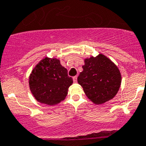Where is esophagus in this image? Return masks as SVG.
I'll use <instances>...</instances> for the list:
<instances>
[{
  "mask_svg": "<svg viewBox=\"0 0 146 146\" xmlns=\"http://www.w3.org/2000/svg\"><path fill=\"white\" fill-rule=\"evenodd\" d=\"M73 81H74V83H77V81H78V77L77 76L73 77Z\"/></svg>",
  "mask_w": 146,
  "mask_h": 146,
  "instance_id": "obj_1",
  "label": "esophagus"
}]
</instances>
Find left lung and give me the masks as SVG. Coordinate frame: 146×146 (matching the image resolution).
<instances>
[{
    "label": "left lung",
    "mask_w": 146,
    "mask_h": 146,
    "mask_svg": "<svg viewBox=\"0 0 146 146\" xmlns=\"http://www.w3.org/2000/svg\"><path fill=\"white\" fill-rule=\"evenodd\" d=\"M84 62L78 82L86 96L96 104L111 100L117 94L121 82L117 66L102 54L86 59Z\"/></svg>",
    "instance_id": "8db88e82"
}]
</instances>
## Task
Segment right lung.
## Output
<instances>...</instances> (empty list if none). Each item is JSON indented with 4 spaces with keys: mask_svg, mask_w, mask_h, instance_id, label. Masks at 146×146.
<instances>
[{
    "mask_svg": "<svg viewBox=\"0 0 146 146\" xmlns=\"http://www.w3.org/2000/svg\"><path fill=\"white\" fill-rule=\"evenodd\" d=\"M72 83L67 69L56 58L41 60L29 78L30 89L36 101L51 106L65 99Z\"/></svg>",
    "mask_w": 146,
    "mask_h": 146,
    "instance_id": "obj_1",
    "label": "right lung"
}]
</instances>
